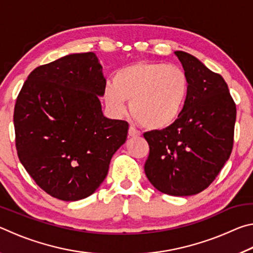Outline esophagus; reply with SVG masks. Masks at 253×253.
Returning a JSON list of instances; mask_svg holds the SVG:
<instances>
[{
	"mask_svg": "<svg viewBox=\"0 0 253 253\" xmlns=\"http://www.w3.org/2000/svg\"><path fill=\"white\" fill-rule=\"evenodd\" d=\"M139 135H140L139 131L137 130L135 127H132V126L129 127V129H128V136H129V137H138Z\"/></svg>",
	"mask_w": 253,
	"mask_h": 253,
	"instance_id": "1",
	"label": "esophagus"
}]
</instances>
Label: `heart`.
Wrapping results in <instances>:
<instances>
[{
  "label": "heart",
  "mask_w": 253,
  "mask_h": 253,
  "mask_svg": "<svg viewBox=\"0 0 253 253\" xmlns=\"http://www.w3.org/2000/svg\"><path fill=\"white\" fill-rule=\"evenodd\" d=\"M190 83L181 68L160 62L138 61L119 68L106 84L104 99L115 116L130 113L148 130H164L181 116Z\"/></svg>",
  "instance_id": "heart-1"
}]
</instances>
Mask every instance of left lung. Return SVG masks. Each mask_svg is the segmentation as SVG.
<instances>
[{"instance_id": "1", "label": "left lung", "mask_w": 253, "mask_h": 253, "mask_svg": "<svg viewBox=\"0 0 253 253\" xmlns=\"http://www.w3.org/2000/svg\"><path fill=\"white\" fill-rule=\"evenodd\" d=\"M175 54L190 83L186 104L174 125L144 134L149 145L144 169L162 193L188 196L205 190L229 160L237 108L219 74L190 53Z\"/></svg>"}]
</instances>
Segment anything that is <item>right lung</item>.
<instances>
[{
	"label": "right lung",
	"mask_w": 253,
	"mask_h": 253,
	"mask_svg": "<svg viewBox=\"0 0 253 253\" xmlns=\"http://www.w3.org/2000/svg\"><path fill=\"white\" fill-rule=\"evenodd\" d=\"M106 79L93 52L34 69L14 107L15 146L34 182L55 199L78 201L104 182L126 142L128 123L104 116Z\"/></svg>",
	"instance_id": "obj_1"
}]
</instances>
